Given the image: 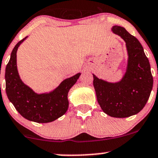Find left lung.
Wrapping results in <instances>:
<instances>
[{"label":"left lung","mask_w":158,"mask_h":158,"mask_svg":"<svg viewBox=\"0 0 158 158\" xmlns=\"http://www.w3.org/2000/svg\"><path fill=\"white\" fill-rule=\"evenodd\" d=\"M111 31L126 42L127 71L119 82L109 83L93 75V86L102 110L113 118H127L139 113L148 100L153 87L149 61L138 39L124 28L114 25Z\"/></svg>","instance_id":"left-lung-1"}]
</instances>
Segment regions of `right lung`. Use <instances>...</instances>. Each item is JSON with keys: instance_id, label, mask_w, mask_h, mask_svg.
Instances as JSON below:
<instances>
[{"instance_id": "1", "label": "right lung", "mask_w": 158, "mask_h": 158, "mask_svg": "<svg viewBox=\"0 0 158 158\" xmlns=\"http://www.w3.org/2000/svg\"><path fill=\"white\" fill-rule=\"evenodd\" d=\"M27 37L18 42L11 52L5 70L6 93L18 112L25 119L37 123H49L58 119L69 108L68 93L77 82L81 73L64 80L52 92L38 94L20 79L16 65V52Z\"/></svg>"}]
</instances>
